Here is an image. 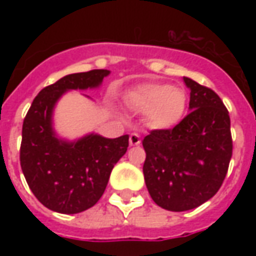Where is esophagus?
<instances>
[{
    "label": "esophagus",
    "instance_id": "obj_1",
    "mask_svg": "<svg viewBox=\"0 0 256 256\" xmlns=\"http://www.w3.org/2000/svg\"><path fill=\"white\" fill-rule=\"evenodd\" d=\"M128 142L132 146H136V145H140L141 144V137H140L137 133H133L130 134V138H128Z\"/></svg>",
    "mask_w": 256,
    "mask_h": 256
}]
</instances>
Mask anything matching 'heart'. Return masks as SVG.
Listing matches in <instances>:
<instances>
[{
	"label": "heart",
	"mask_w": 256,
	"mask_h": 256,
	"mask_svg": "<svg viewBox=\"0 0 256 256\" xmlns=\"http://www.w3.org/2000/svg\"><path fill=\"white\" fill-rule=\"evenodd\" d=\"M126 106L144 114L145 122L155 130H170L182 122L188 108V93L168 84H141L123 96Z\"/></svg>",
	"instance_id": "b5f03b06"
}]
</instances>
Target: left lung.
<instances>
[{
	"label": "left lung",
	"mask_w": 256,
	"mask_h": 256,
	"mask_svg": "<svg viewBox=\"0 0 256 256\" xmlns=\"http://www.w3.org/2000/svg\"><path fill=\"white\" fill-rule=\"evenodd\" d=\"M184 82L190 112L174 128L154 130L142 141L150 198L176 212L196 208L218 192L233 148L230 118L220 96L188 76Z\"/></svg>",
	"instance_id": "obj_1"
}]
</instances>
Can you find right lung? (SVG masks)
<instances>
[{"label":"right lung","instance_id":"obj_1","mask_svg":"<svg viewBox=\"0 0 256 256\" xmlns=\"http://www.w3.org/2000/svg\"><path fill=\"white\" fill-rule=\"evenodd\" d=\"M110 74L92 70L66 75L42 89L26 115L20 166L31 192L52 211L78 214L93 207L106 190L114 166L128 150V134L106 138L89 133L67 140L54 128L58 100L67 92L98 89Z\"/></svg>","mask_w":256,"mask_h":256}]
</instances>
